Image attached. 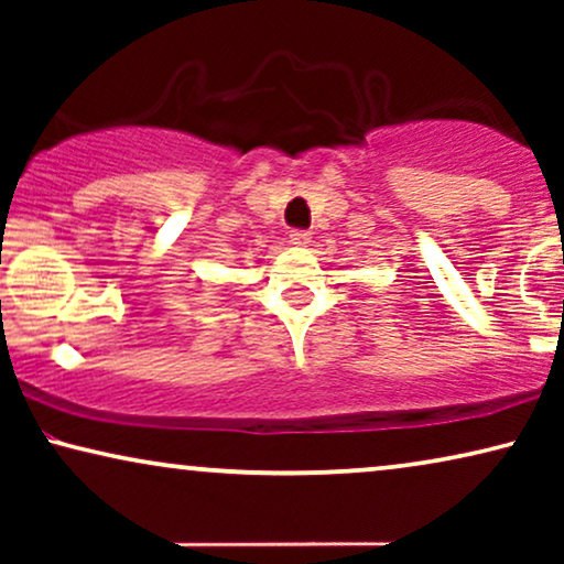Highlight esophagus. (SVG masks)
Returning a JSON list of instances; mask_svg holds the SVG:
<instances>
[{
	"label": "esophagus",
	"mask_w": 564,
	"mask_h": 564,
	"mask_svg": "<svg viewBox=\"0 0 564 564\" xmlns=\"http://www.w3.org/2000/svg\"><path fill=\"white\" fill-rule=\"evenodd\" d=\"M290 243L292 246H307V243H311V234H307V230H290Z\"/></svg>",
	"instance_id": "obj_1"
}]
</instances>
